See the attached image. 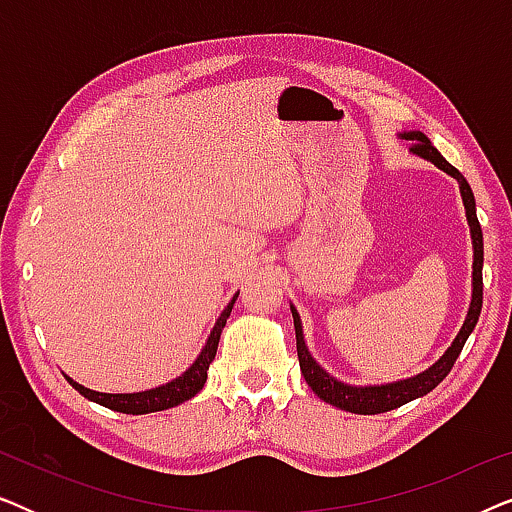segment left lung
Wrapping results in <instances>:
<instances>
[{"mask_svg":"<svg viewBox=\"0 0 512 512\" xmlns=\"http://www.w3.org/2000/svg\"><path fill=\"white\" fill-rule=\"evenodd\" d=\"M398 137L408 139L415 146H412V153L419 158L429 160L443 170L445 174H450L452 179H457L459 184V193L461 200H464V209H466V221L468 228H471V242H473V284H471V305H468L466 319L461 324L457 338L452 340V345L445 349L443 356L436 363H431L429 368L422 370V373L405 377V380H396V382H384V384H347L333 377L331 373H326L324 368L319 366L317 359L310 354L305 342V333H303V321H300V314L296 307L291 305V314H293V326H296V347H298V361H300V370H303L305 382L310 384L314 394H317L321 401L335 405V408L354 412V415H380V412H389L394 408H401V405L415 401V398H422L438 387L440 382L445 380L447 373H450L454 361L459 359L461 349H464L468 335L473 333L475 324L480 319V310H482V228L478 223V214H475V198L471 186L464 179L457 167H452L447 160L440 156L436 146L431 144V139L419 130H403L398 132Z\"/></svg>","mask_w":512,"mask_h":512,"instance_id":"8db88e82","label":"left lung"}]
</instances>
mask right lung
<instances>
[{"instance_id": "right-lung-1", "label": "right lung", "mask_w": 512, "mask_h": 512, "mask_svg": "<svg viewBox=\"0 0 512 512\" xmlns=\"http://www.w3.org/2000/svg\"><path fill=\"white\" fill-rule=\"evenodd\" d=\"M237 296H240V291L235 293L233 300H230L226 307H223V312L219 314V319H216L212 333L207 335L205 347L200 349V354L195 356V361L191 363V366H188L179 377H174V380L160 384V387L135 391V394H102V391H93V389L83 387V384H79V382H74L72 377L65 373L62 375H65L67 382L72 384V387L79 391L81 396H86L88 401L100 403L109 410L125 412V415H149V412H160V410L174 408V405H181L184 401H188V398H193L195 394H198L202 387H205L209 363L214 361L216 349H219L221 331H223V326H226L230 312H233Z\"/></svg>"}]
</instances>
